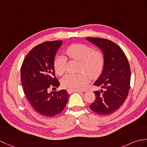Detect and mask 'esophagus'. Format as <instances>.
<instances>
[{"instance_id": "34e87169", "label": "esophagus", "mask_w": 147, "mask_h": 147, "mask_svg": "<svg viewBox=\"0 0 147 147\" xmlns=\"http://www.w3.org/2000/svg\"><path fill=\"white\" fill-rule=\"evenodd\" d=\"M74 92H77V93H81V91H79V90H67V93H69V94L74 93Z\"/></svg>"}]
</instances>
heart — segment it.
Segmentation results:
<instances>
[{"instance_id": "obj_1", "label": "heart", "mask_w": 147, "mask_h": 147, "mask_svg": "<svg viewBox=\"0 0 147 147\" xmlns=\"http://www.w3.org/2000/svg\"><path fill=\"white\" fill-rule=\"evenodd\" d=\"M66 53L70 59L80 61L79 71L77 74H68L61 80L64 88L71 90L82 89L90 80V77L96 78L103 71L105 56L102 51L94 50L93 47L84 44H73L67 47ZM55 73L61 76L66 70L67 60L63 56H57L54 60Z\"/></svg>"}]
</instances>
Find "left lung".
<instances>
[{
	"label": "left lung",
	"mask_w": 147,
	"mask_h": 147,
	"mask_svg": "<svg viewBox=\"0 0 147 147\" xmlns=\"http://www.w3.org/2000/svg\"><path fill=\"white\" fill-rule=\"evenodd\" d=\"M86 39L100 47L105 56L103 72L94 83L101 89L94 91L96 98L90 108L98 115H110L121 107L128 96L130 67L125 54L117 44L98 37Z\"/></svg>",
	"instance_id": "1"
}]
</instances>
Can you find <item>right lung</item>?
Instances as JSON below:
<instances>
[{"mask_svg": "<svg viewBox=\"0 0 147 147\" xmlns=\"http://www.w3.org/2000/svg\"><path fill=\"white\" fill-rule=\"evenodd\" d=\"M62 40L44 42L27 53L20 69V78L26 96L39 114L53 117L59 114L68 101L67 91L49 93V88L59 85L54 74V60Z\"/></svg>", "mask_w": 147, "mask_h": 147, "instance_id": "obj_1", "label": "right lung"}]
</instances>
